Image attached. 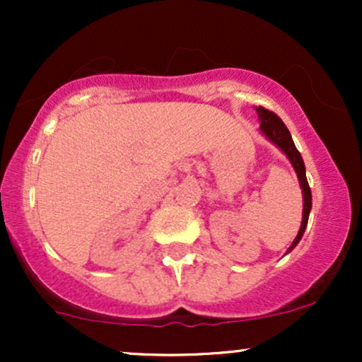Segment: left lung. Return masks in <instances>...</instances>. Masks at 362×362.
<instances>
[{"label": "left lung", "instance_id": "obj_1", "mask_svg": "<svg viewBox=\"0 0 362 362\" xmlns=\"http://www.w3.org/2000/svg\"><path fill=\"white\" fill-rule=\"evenodd\" d=\"M257 112H259V115H260V131L264 132V134L267 136V138L271 139L274 144H277V146H279L282 151L286 153V156L289 158V161L293 163L294 170H296L298 178H300L301 189H303V199H305V204H303V221H301L300 231H298V236L294 238L293 245H291L289 250H288V252H291L298 243H300L301 236L306 230V224H308V216L311 211V190H310L308 180H306L305 163H303L301 153L298 151L296 146H294V141H293V138H291V132L288 131V127L284 126V122H282V120L277 117L274 112L264 109V107H259Z\"/></svg>", "mask_w": 362, "mask_h": 362}]
</instances>
